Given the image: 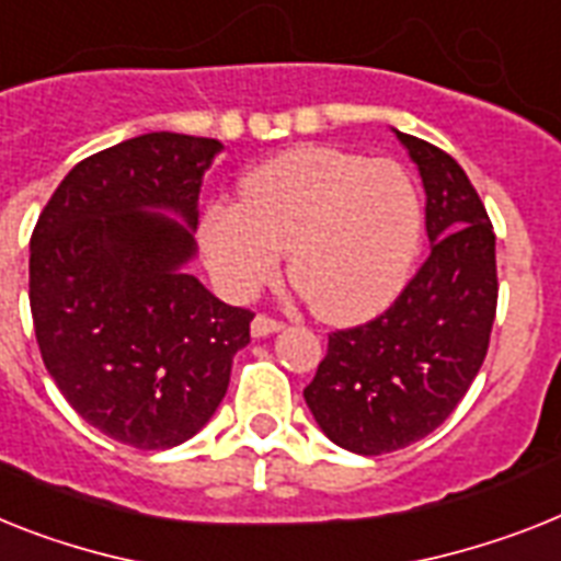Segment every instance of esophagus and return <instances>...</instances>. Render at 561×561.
Returning <instances> with one entry per match:
<instances>
[{
    "instance_id": "34e87169",
    "label": "esophagus",
    "mask_w": 561,
    "mask_h": 561,
    "mask_svg": "<svg viewBox=\"0 0 561 561\" xmlns=\"http://www.w3.org/2000/svg\"><path fill=\"white\" fill-rule=\"evenodd\" d=\"M284 330V321H275V318H270V314H257L252 321V335L254 337H266L272 335V332H280Z\"/></svg>"
}]
</instances>
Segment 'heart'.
<instances>
[{
  "label": "heart",
  "mask_w": 561,
  "mask_h": 561,
  "mask_svg": "<svg viewBox=\"0 0 561 561\" xmlns=\"http://www.w3.org/2000/svg\"><path fill=\"white\" fill-rule=\"evenodd\" d=\"M215 280L234 298L289 280L327 323H360L404 291L424 243V201L404 165L344 148L298 146L254 165L240 203L201 224Z\"/></svg>",
  "instance_id": "1"
}]
</instances>
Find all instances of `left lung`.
Segmentation results:
<instances>
[{
	"instance_id": "obj_1",
	"label": "left lung",
	"mask_w": 561,
	"mask_h": 561,
	"mask_svg": "<svg viewBox=\"0 0 561 561\" xmlns=\"http://www.w3.org/2000/svg\"><path fill=\"white\" fill-rule=\"evenodd\" d=\"M427 194L430 257L383 314L330 335L304 390L323 436L381 456L430 436L470 390L496 318V234L465 169L396 131Z\"/></svg>"
}]
</instances>
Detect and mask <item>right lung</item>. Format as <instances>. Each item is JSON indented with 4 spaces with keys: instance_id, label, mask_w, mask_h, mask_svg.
Instances as JSON below:
<instances>
[{
    "instance_id": "1",
    "label": "right lung",
    "mask_w": 561,
    "mask_h": 561,
    "mask_svg": "<svg viewBox=\"0 0 561 561\" xmlns=\"http://www.w3.org/2000/svg\"><path fill=\"white\" fill-rule=\"evenodd\" d=\"M224 142L151 131L85 157L31 238L36 344L65 401L137 450L188 442L220 407L254 312L186 266Z\"/></svg>"
}]
</instances>
